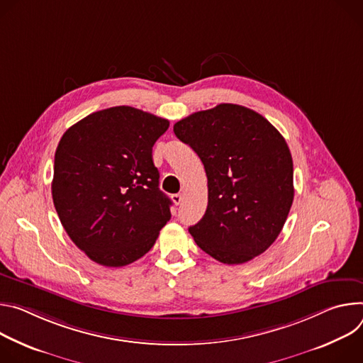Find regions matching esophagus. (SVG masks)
I'll list each match as a JSON object with an SVG mask.
<instances>
[{"instance_id":"34e87169","label":"esophagus","mask_w":363,"mask_h":363,"mask_svg":"<svg viewBox=\"0 0 363 363\" xmlns=\"http://www.w3.org/2000/svg\"><path fill=\"white\" fill-rule=\"evenodd\" d=\"M172 200L174 202V205H180L182 200H183V196L180 193H176V194L172 196Z\"/></svg>"}]
</instances>
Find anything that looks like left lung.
<instances>
[{
	"label": "left lung",
	"mask_w": 363,
	"mask_h": 363,
	"mask_svg": "<svg viewBox=\"0 0 363 363\" xmlns=\"http://www.w3.org/2000/svg\"><path fill=\"white\" fill-rule=\"evenodd\" d=\"M173 131L200 157L208 176L206 213L189 228L194 242L229 265L265 252L294 199L284 137L262 115L235 104L194 112Z\"/></svg>",
	"instance_id": "8db88e82"
}]
</instances>
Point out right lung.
I'll return each instance as SVG.
<instances>
[{"instance_id":"add662e5","label":"right lung","mask_w":363,"mask_h":363,"mask_svg":"<svg viewBox=\"0 0 363 363\" xmlns=\"http://www.w3.org/2000/svg\"><path fill=\"white\" fill-rule=\"evenodd\" d=\"M170 123L133 106L88 115L60 138L52 196L59 219L94 262L124 267L144 257L170 220L152 145Z\"/></svg>"}]
</instances>
